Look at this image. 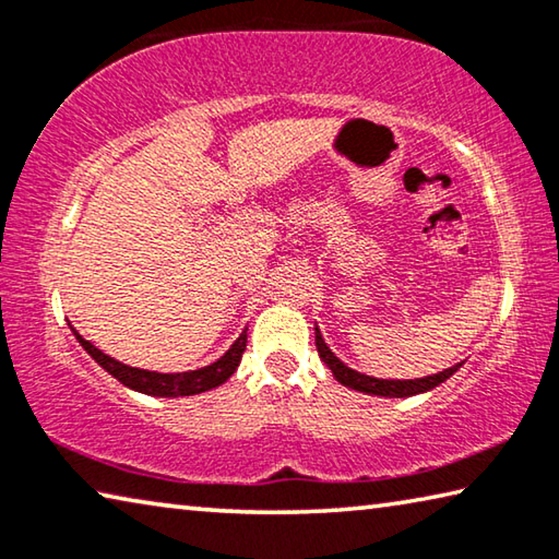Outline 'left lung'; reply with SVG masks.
<instances>
[{
	"mask_svg": "<svg viewBox=\"0 0 559 559\" xmlns=\"http://www.w3.org/2000/svg\"><path fill=\"white\" fill-rule=\"evenodd\" d=\"M316 347H318L320 359H323L330 370H333L335 380L340 384L349 386V390H357V392H365V394H377V396H412V394L429 392V390H433V386H439L441 382H447L449 377L461 367V365H453V367H449V370H443L439 374H431V377H421V380H377V377L359 374L355 370H349L347 365L340 362L333 349L325 345V340H323V335H320L318 328H316Z\"/></svg>",
	"mask_w": 559,
	"mask_h": 559,
	"instance_id": "obj_1",
	"label": "left lung"
}]
</instances>
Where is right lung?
I'll return each instance as SVG.
<instances>
[{
	"label": "right lung",
	"instance_id": "right-lung-1",
	"mask_svg": "<svg viewBox=\"0 0 559 559\" xmlns=\"http://www.w3.org/2000/svg\"><path fill=\"white\" fill-rule=\"evenodd\" d=\"M73 335L83 345V349H86V353L103 367V370L110 372L118 382L130 386V390L153 394V396H189V394L214 390V386L224 384L236 372V367H239L241 355L246 349V330H243V333L236 337V343L226 349V355L216 359V362H212L210 367H202V370H192V372L163 374V372H147V370H138V367L122 365L118 359L100 353L96 345H91L88 340H83L75 330Z\"/></svg>",
	"mask_w": 559,
	"mask_h": 559
}]
</instances>
